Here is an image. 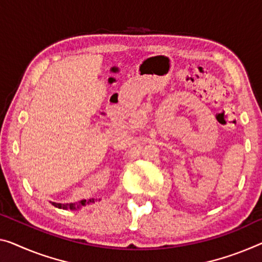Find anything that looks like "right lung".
Here are the masks:
<instances>
[{
	"label": "right lung",
	"mask_w": 262,
	"mask_h": 262,
	"mask_svg": "<svg viewBox=\"0 0 262 262\" xmlns=\"http://www.w3.org/2000/svg\"><path fill=\"white\" fill-rule=\"evenodd\" d=\"M90 203H95L94 200H90ZM89 204V203H88ZM83 205H85L84 203H82V206ZM54 206H56V207H58V208H63V210H72V211H75V210H79L80 207V205H77V204H57V203H54Z\"/></svg>",
	"instance_id": "right-lung-1"
}]
</instances>
